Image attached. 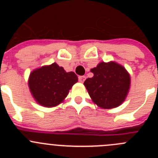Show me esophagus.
Returning a JSON list of instances; mask_svg holds the SVG:
<instances>
[{
    "label": "esophagus",
    "instance_id": "34e87169",
    "mask_svg": "<svg viewBox=\"0 0 158 158\" xmlns=\"http://www.w3.org/2000/svg\"><path fill=\"white\" fill-rule=\"evenodd\" d=\"M85 80V76H79V81L80 82H83Z\"/></svg>",
    "mask_w": 158,
    "mask_h": 158
}]
</instances>
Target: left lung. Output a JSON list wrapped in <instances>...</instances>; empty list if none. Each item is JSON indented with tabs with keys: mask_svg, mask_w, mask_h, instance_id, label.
Here are the masks:
<instances>
[{
	"mask_svg": "<svg viewBox=\"0 0 158 158\" xmlns=\"http://www.w3.org/2000/svg\"><path fill=\"white\" fill-rule=\"evenodd\" d=\"M91 72L93 77L88 78L84 85L92 101L103 109L120 106L125 101L130 86V76L126 69L114 62H102Z\"/></svg>",
	"mask_w": 158,
	"mask_h": 158,
	"instance_id": "obj_1",
	"label": "left lung"
}]
</instances>
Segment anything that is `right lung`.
<instances>
[{
    "instance_id": "1",
    "label": "right lung",
    "mask_w": 158,
    "mask_h": 158,
    "mask_svg": "<svg viewBox=\"0 0 158 158\" xmlns=\"http://www.w3.org/2000/svg\"><path fill=\"white\" fill-rule=\"evenodd\" d=\"M78 77L73 72L66 73L56 63L31 73L29 87L35 100L45 107H53L63 101Z\"/></svg>"
}]
</instances>
